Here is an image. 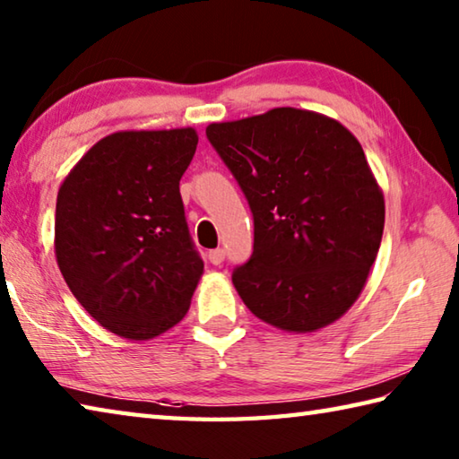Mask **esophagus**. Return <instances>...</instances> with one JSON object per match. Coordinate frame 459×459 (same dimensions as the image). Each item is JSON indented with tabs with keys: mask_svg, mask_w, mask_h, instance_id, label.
<instances>
[{
	"mask_svg": "<svg viewBox=\"0 0 459 459\" xmlns=\"http://www.w3.org/2000/svg\"><path fill=\"white\" fill-rule=\"evenodd\" d=\"M208 259H211L212 265H221V263L224 261V251L222 248H214V251L208 253Z\"/></svg>",
	"mask_w": 459,
	"mask_h": 459,
	"instance_id": "1",
	"label": "esophagus"
}]
</instances>
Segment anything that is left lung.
<instances>
[{"instance_id": "8db88e82", "label": "left lung", "mask_w": 459, "mask_h": 459, "mask_svg": "<svg viewBox=\"0 0 459 459\" xmlns=\"http://www.w3.org/2000/svg\"><path fill=\"white\" fill-rule=\"evenodd\" d=\"M206 135L251 206L255 245L232 283L273 328L307 333L359 299L385 229V196L351 131L277 107L211 123Z\"/></svg>"}]
</instances>
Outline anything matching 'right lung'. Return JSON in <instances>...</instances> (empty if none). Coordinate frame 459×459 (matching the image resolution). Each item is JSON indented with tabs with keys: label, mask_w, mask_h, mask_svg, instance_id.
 I'll return each instance as SVG.
<instances>
[{
	"label": "right lung",
	"mask_w": 459,
	"mask_h": 459,
	"mask_svg": "<svg viewBox=\"0 0 459 459\" xmlns=\"http://www.w3.org/2000/svg\"><path fill=\"white\" fill-rule=\"evenodd\" d=\"M196 145L194 127L115 131L60 184L58 269L91 317L121 338L174 328L204 273L180 196Z\"/></svg>",
	"instance_id": "1"
}]
</instances>
